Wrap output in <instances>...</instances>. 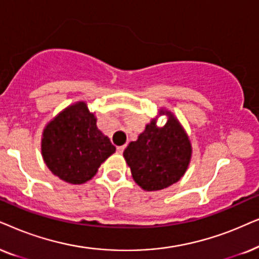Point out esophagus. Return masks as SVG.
I'll list each match as a JSON object with an SVG mask.
<instances>
[{
	"label": "esophagus",
	"instance_id": "34e87169",
	"mask_svg": "<svg viewBox=\"0 0 259 259\" xmlns=\"http://www.w3.org/2000/svg\"><path fill=\"white\" fill-rule=\"evenodd\" d=\"M124 149H125V146H119V147H117V153L122 154L123 151H124Z\"/></svg>",
	"mask_w": 259,
	"mask_h": 259
}]
</instances>
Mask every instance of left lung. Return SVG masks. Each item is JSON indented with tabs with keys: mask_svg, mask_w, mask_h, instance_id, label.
<instances>
[{
	"mask_svg": "<svg viewBox=\"0 0 259 259\" xmlns=\"http://www.w3.org/2000/svg\"><path fill=\"white\" fill-rule=\"evenodd\" d=\"M160 115L168 117L167 123L157 126L156 119H151L123 153L133 179L148 192L167 188L180 180L192 156L191 141L179 120L167 110L161 109Z\"/></svg>",
	"mask_w": 259,
	"mask_h": 259,
	"instance_id": "1",
	"label": "left lung"
}]
</instances>
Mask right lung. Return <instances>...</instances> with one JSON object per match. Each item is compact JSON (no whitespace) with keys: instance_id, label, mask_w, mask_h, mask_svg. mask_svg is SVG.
<instances>
[{"instance_id":"add662e5","label":"right lung","mask_w":259,"mask_h":259,"mask_svg":"<svg viewBox=\"0 0 259 259\" xmlns=\"http://www.w3.org/2000/svg\"><path fill=\"white\" fill-rule=\"evenodd\" d=\"M85 102L67 106L44 129L41 153L55 177L72 185L91 180L101 164L116 151L97 127Z\"/></svg>"}]
</instances>
